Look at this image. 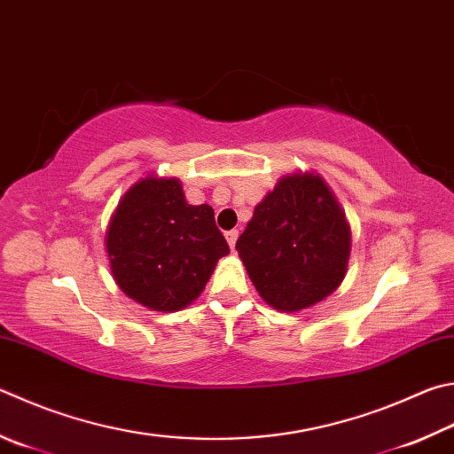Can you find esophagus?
<instances>
[{
  "mask_svg": "<svg viewBox=\"0 0 454 454\" xmlns=\"http://www.w3.org/2000/svg\"><path fill=\"white\" fill-rule=\"evenodd\" d=\"M226 240H228V244H230V248L234 250L236 240H238V230H228V232H226Z\"/></svg>",
  "mask_w": 454,
  "mask_h": 454,
  "instance_id": "1",
  "label": "esophagus"
}]
</instances>
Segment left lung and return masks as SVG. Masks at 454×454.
<instances>
[{
    "instance_id": "left-lung-1",
    "label": "left lung",
    "mask_w": 454,
    "mask_h": 454,
    "mask_svg": "<svg viewBox=\"0 0 454 454\" xmlns=\"http://www.w3.org/2000/svg\"><path fill=\"white\" fill-rule=\"evenodd\" d=\"M236 250L268 306L301 311L341 286L351 228L324 178L313 170L290 172L255 204Z\"/></svg>"
}]
</instances>
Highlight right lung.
Wrapping results in <instances>:
<instances>
[{
	"label": "right lung",
	"mask_w": 454,
	"mask_h": 454,
	"mask_svg": "<svg viewBox=\"0 0 454 454\" xmlns=\"http://www.w3.org/2000/svg\"><path fill=\"white\" fill-rule=\"evenodd\" d=\"M114 282L154 311H178L204 292L230 248L208 204H188L178 178L148 175L129 188L105 236Z\"/></svg>",
	"instance_id": "1"
}]
</instances>
